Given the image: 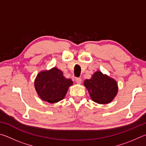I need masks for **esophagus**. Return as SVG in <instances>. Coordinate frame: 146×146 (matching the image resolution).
I'll return each mask as SVG.
<instances>
[{"mask_svg": "<svg viewBox=\"0 0 146 146\" xmlns=\"http://www.w3.org/2000/svg\"><path fill=\"white\" fill-rule=\"evenodd\" d=\"M75 81H76V82L77 83V84H81V82H82V78H75Z\"/></svg>", "mask_w": 146, "mask_h": 146, "instance_id": "1", "label": "esophagus"}]
</instances>
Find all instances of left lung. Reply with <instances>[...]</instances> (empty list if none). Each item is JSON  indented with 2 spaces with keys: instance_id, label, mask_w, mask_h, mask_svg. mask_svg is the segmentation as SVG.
<instances>
[{
  "instance_id": "8db88e82",
  "label": "left lung",
  "mask_w": 146,
  "mask_h": 146,
  "mask_svg": "<svg viewBox=\"0 0 146 146\" xmlns=\"http://www.w3.org/2000/svg\"><path fill=\"white\" fill-rule=\"evenodd\" d=\"M90 95L94 102L98 104H108L111 102L118 92L116 81L107 75L97 71L91 79L84 81Z\"/></svg>"
}]
</instances>
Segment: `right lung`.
I'll return each instance as SVG.
<instances>
[{"label": "right lung", "mask_w": 146, "mask_h": 146, "mask_svg": "<svg viewBox=\"0 0 146 146\" xmlns=\"http://www.w3.org/2000/svg\"><path fill=\"white\" fill-rule=\"evenodd\" d=\"M72 80L66 78L63 73L56 68L39 73L35 81V88L42 100L55 103L66 96Z\"/></svg>", "instance_id": "add662e5"}]
</instances>
